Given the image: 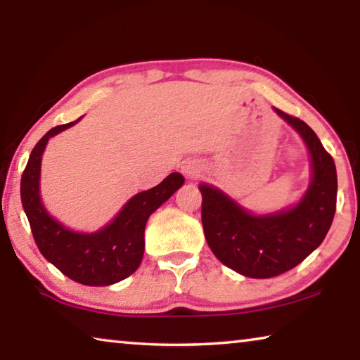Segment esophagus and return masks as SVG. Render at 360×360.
I'll list each match as a JSON object with an SVG mask.
<instances>
[{"label": "esophagus", "mask_w": 360, "mask_h": 360, "mask_svg": "<svg viewBox=\"0 0 360 360\" xmlns=\"http://www.w3.org/2000/svg\"><path fill=\"white\" fill-rule=\"evenodd\" d=\"M181 169H182V173H184L189 179H197L198 176L202 174V171H203L202 165H200V163H195V162H187V163H184V165H182V167H181Z\"/></svg>", "instance_id": "obj_1"}]
</instances>
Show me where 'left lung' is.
I'll return each instance as SVG.
<instances>
[{"label":"left lung","instance_id":"left-lung-1","mask_svg":"<svg viewBox=\"0 0 360 360\" xmlns=\"http://www.w3.org/2000/svg\"><path fill=\"white\" fill-rule=\"evenodd\" d=\"M298 131L311 153L312 178L295 207L256 216L213 186L200 184L205 238L222 264L242 276L269 278L306 259L332 226L336 210L335 162L303 120L274 108Z\"/></svg>","mask_w":360,"mask_h":360}]
</instances>
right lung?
Masks as SVG:
<instances>
[{
  "label": "right lung",
  "instance_id": "1",
  "mask_svg": "<svg viewBox=\"0 0 360 360\" xmlns=\"http://www.w3.org/2000/svg\"><path fill=\"white\" fill-rule=\"evenodd\" d=\"M78 120L49 129L33 147L20 179V198L33 238L44 258L72 281L89 287H105L123 281L138 269L144 256L147 219L184 184V178L179 173H171L158 186L136 193L117 218L98 232L83 233L68 229L43 207L39 173L48 141L73 127Z\"/></svg>",
  "mask_w": 360,
  "mask_h": 360
}]
</instances>
